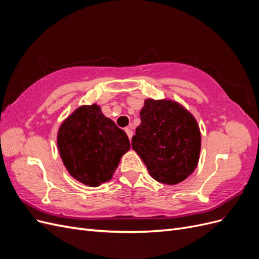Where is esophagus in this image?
<instances>
[{
	"label": "esophagus",
	"mask_w": 259,
	"mask_h": 259,
	"mask_svg": "<svg viewBox=\"0 0 259 259\" xmlns=\"http://www.w3.org/2000/svg\"><path fill=\"white\" fill-rule=\"evenodd\" d=\"M125 132H126V134H127V136H128L130 140H131V139H132V137H133V132H132L130 128H125Z\"/></svg>",
	"instance_id": "1"
}]
</instances>
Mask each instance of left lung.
<instances>
[{
    "label": "left lung",
    "instance_id": "8db88e82",
    "mask_svg": "<svg viewBox=\"0 0 259 259\" xmlns=\"http://www.w3.org/2000/svg\"><path fill=\"white\" fill-rule=\"evenodd\" d=\"M140 123L132 138L150 176L159 183L176 185L195 169L201 134L193 115L175 101L147 99Z\"/></svg>",
    "mask_w": 259,
    "mask_h": 259
}]
</instances>
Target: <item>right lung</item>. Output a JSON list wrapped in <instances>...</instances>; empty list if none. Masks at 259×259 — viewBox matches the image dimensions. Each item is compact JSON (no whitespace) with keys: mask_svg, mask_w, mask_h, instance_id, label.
<instances>
[{"mask_svg":"<svg viewBox=\"0 0 259 259\" xmlns=\"http://www.w3.org/2000/svg\"><path fill=\"white\" fill-rule=\"evenodd\" d=\"M57 144L69 174L91 187L111 179L121 156L131 148L125 132L97 105L77 108L61 124Z\"/></svg>","mask_w":259,"mask_h":259,"instance_id":"right-lung-1","label":"right lung"}]
</instances>
